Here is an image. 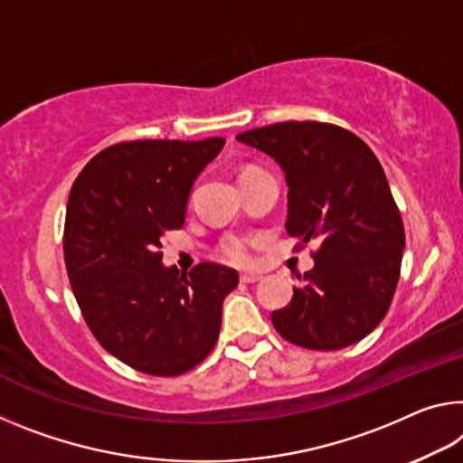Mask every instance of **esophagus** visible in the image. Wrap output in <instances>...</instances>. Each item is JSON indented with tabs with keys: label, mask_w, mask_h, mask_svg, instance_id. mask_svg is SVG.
<instances>
[{
	"label": "esophagus",
	"mask_w": 463,
	"mask_h": 463,
	"mask_svg": "<svg viewBox=\"0 0 463 463\" xmlns=\"http://www.w3.org/2000/svg\"><path fill=\"white\" fill-rule=\"evenodd\" d=\"M261 280H263V276H260V274H241V282H245V284H255Z\"/></svg>",
	"instance_id": "obj_1"
}]
</instances>
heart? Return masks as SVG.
I'll use <instances>...</instances> for the list:
<instances>
[{
    "mask_svg": "<svg viewBox=\"0 0 463 463\" xmlns=\"http://www.w3.org/2000/svg\"><path fill=\"white\" fill-rule=\"evenodd\" d=\"M253 247L255 241L249 237H226L222 241V245H220V255H222L226 261L243 266V263L251 261Z\"/></svg>",
    "mask_w": 463,
    "mask_h": 463,
    "instance_id": "obj_1",
    "label": "heart"
}]
</instances>
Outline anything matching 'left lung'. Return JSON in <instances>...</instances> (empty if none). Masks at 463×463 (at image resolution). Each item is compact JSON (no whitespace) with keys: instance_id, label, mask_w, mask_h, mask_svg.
I'll list each match as a JSON object with an SVG mask.
<instances>
[{"instance_id":"obj_1","label":"left lung","mask_w":463,"mask_h":463,"mask_svg":"<svg viewBox=\"0 0 463 463\" xmlns=\"http://www.w3.org/2000/svg\"><path fill=\"white\" fill-rule=\"evenodd\" d=\"M237 139L280 165L286 232L300 247L319 245L288 307L271 313L276 332L309 350L363 340L390 309L406 245L383 166L361 137L329 123H274Z\"/></svg>"}]
</instances>
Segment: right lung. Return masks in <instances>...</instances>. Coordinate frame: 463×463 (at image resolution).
Segmentation results:
<instances>
[{
  "label": "right lung",
  "mask_w": 463,
  "mask_h": 463,
  "mask_svg": "<svg viewBox=\"0 0 463 463\" xmlns=\"http://www.w3.org/2000/svg\"><path fill=\"white\" fill-rule=\"evenodd\" d=\"M200 142L139 139L99 152L73 181L63 255L73 297L109 354L146 375L175 377L216 346L222 303L237 269L163 263V234L185 222L200 173L224 148Z\"/></svg>",
  "instance_id": "obj_1"
}]
</instances>
